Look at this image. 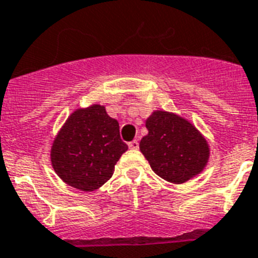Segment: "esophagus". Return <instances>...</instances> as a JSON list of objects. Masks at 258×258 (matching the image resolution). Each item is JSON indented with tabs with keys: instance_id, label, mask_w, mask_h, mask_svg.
I'll return each instance as SVG.
<instances>
[{
	"instance_id": "1",
	"label": "esophagus",
	"mask_w": 258,
	"mask_h": 258,
	"mask_svg": "<svg viewBox=\"0 0 258 258\" xmlns=\"http://www.w3.org/2000/svg\"><path fill=\"white\" fill-rule=\"evenodd\" d=\"M127 146H129L131 149H133V150H137V149L140 148V144H138L137 140H134V141L129 142V144H127Z\"/></svg>"
}]
</instances>
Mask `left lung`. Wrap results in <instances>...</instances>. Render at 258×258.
<instances>
[{
	"label": "left lung",
	"mask_w": 258,
	"mask_h": 258,
	"mask_svg": "<svg viewBox=\"0 0 258 258\" xmlns=\"http://www.w3.org/2000/svg\"><path fill=\"white\" fill-rule=\"evenodd\" d=\"M146 127L149 133L140 142V150L157 175L180 184L203 171L210 148L190 121L155 110L146 120Z\"/></svg>",
	"instance_id": "obj_1"
}]
</instances>
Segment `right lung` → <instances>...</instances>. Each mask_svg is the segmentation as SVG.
<instances>
[{"instance_id":"1","label":"right lung","mask_w":258,"mask_h":258,"mask_svg":"<svg viewBox=\"0 0 258 258\" xmlns=\"http://www.w3.org/2000/svg\"><path fill=\"white\" fill-rule=\"evenodd\" d=\"M126 150L117 120L95 104L68 117L51 148V163L63 182L93 191L113 175L114 165Z\"/></svg>"}]
</instances>
